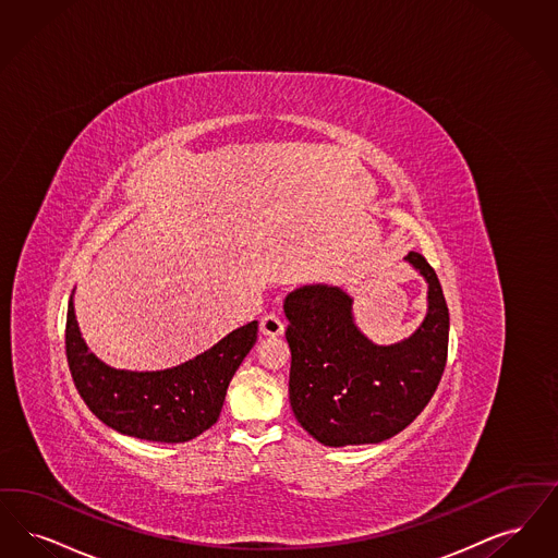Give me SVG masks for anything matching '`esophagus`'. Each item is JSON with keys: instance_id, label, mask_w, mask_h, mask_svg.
<instances>
[{"instance_id": "1", "label": "esophagus", "mask_w": 558, "mask_h": 558, "mask_svg": "<svg viewBox=\"0 0 558 558\" xmlns=\"http://www.w3.org/2000/svg\"><path fill=\"white\" fill-rule=\"evenodd\" d=\"M260 331L268 338H279V336H283V323L279 316L265 315L260 318Z\"/></svg>"}]
</instances>
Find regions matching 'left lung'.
Returning <instances> with one entry per match:
<instances>
[{"instance_id": "obj_1", "label": "left lung", "mask_w": 558, "mask_h": 558, "mask_svg": "<svg viewBox=\"0 0 558 558\" xmlns=\"http://www.w3.org/2000/svg\"><path fill=\"white\" fill-rule=\"evenodd\" d=\"M404 260L427 281V315L396 343L368 340L352 315V295L338 286H304L283 302L291 411L323 446L389 439L436 393L448 356V306L429 263L416 252Z\"/></svg>"}]
</instances>
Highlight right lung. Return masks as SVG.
I'll return each instance as SVG.
<instances>
[{"label":"right lung","mask_w":558,"mask_h":558,"mask_svg":"<svg viewBox=\"0 0 558 558\" xmlns=\"http://www.w3.org/2000/svg\"><path fill=\"white\" fill-rule=\"evenodd\" d=\"M258 338V320L210 350L165 371H124L101 363L81 336L73 295L66 315V359L74 386L101 423L122 436L183 444L218 421L227 388Z\"/></svg>","instance_id":"obj_1"}]
</instances>
